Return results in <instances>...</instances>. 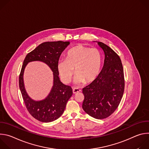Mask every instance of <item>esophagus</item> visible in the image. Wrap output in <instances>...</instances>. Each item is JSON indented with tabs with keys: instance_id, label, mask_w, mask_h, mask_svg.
I'll return each instance as SVG.
<instances>
[{
	"instance_id": "34e87169",
	"label": "esophagus",
	"mask_w": 149,
	"mask_h": 149,
	"mask_svg": "<svg viewBox=\"0 0 149 149\" xmlns=\"http://www.w3.org/2000/svg\"><path fill=\"white\" fill-rule=\"evenodd\" d=\"M80 91H81V90L79 88H73V89H72V92L74 94H76Z\"/></svg>"
}]
</instances>
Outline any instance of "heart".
Instances as JSON below:
<instances>
[{"label": "heart", "mask_w": 149, "mask_h": 149, "mask_svg": "<svg viewBox=\"0 0 149 149\" xmlns=\"http://www.w3.org/2000/svg\"><path fill=\"white\" fill-rule=\"evenodd\" d=\"M102 63V56L98 49L82 45L69 49L65 59L59 60L57 68L59 75L64 83H68L75 68L74 82L79 84L83 82L91 83L98 75Z\"/></svg>", "instance_id": "obj_1"}]
</instances>
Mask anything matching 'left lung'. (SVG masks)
<instances>
[{
	"label": "left lung",
	"instance_id": "1",
	"mask_svg": "<svg viewBox=\"0 0 149 149\" xmlns=\"http://www.w3.org/2000/svg\"><path fill=\"white\" fill-rule=\"evenodd\" d=\"M98 45L105 54L104 66L95 79L82 89V109L90 116L103 119L117 109L124 90V77L119 56L108 45Z\"/></svg>",
	"mask_w": 149,
	"mask_h": 149
}]
</instances>
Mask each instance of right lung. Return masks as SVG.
I'll return each mask as SVG.
<instances>
[{"mask_svg": "<svg viewBox=\"0 0 149 149\" xmlns=\"http://www.w3.org/2000/svg\"><path fill=\"white\" fill-rule=\"evenodd\" d=\"M70 42L63 41L45 42L40 44L26 56L19 78L20 90L26 107L35 119L44 123L56 120L65 110L66 104L72 95L70 86L61 82L58 77L57 65L59 57ZM41 61L44 62L53 72L54 82L53 88L45 99L40 101L32 100L26 93L23 82V73L29 62Z\"/></svg>", "mask_w": 149, "mask_h": 149, "instance_id": "obj_1", "label": "right lung"}]
</instances>
